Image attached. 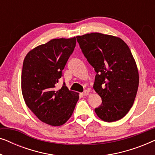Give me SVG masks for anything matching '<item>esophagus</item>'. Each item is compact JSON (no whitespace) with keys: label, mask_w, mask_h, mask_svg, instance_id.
<instances>
[{"label":"esophagus","mask_w":155,"mask_h":155,"mask_svg":"<svg viewBox=\"0 0 155 155\" xmlns=\"http://www.w3.org/2000/svg\"><path fill=\"white\" fill-rule=\"evenodd\" d=\"M89 94H90V91H89V90H85L83 93H82V95L85 97V96H87V95H89Z\"/></svg>","instance_id":"34e87169"}]
</instances>
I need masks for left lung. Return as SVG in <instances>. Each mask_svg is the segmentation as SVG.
<instances>
[{"label":"left lung","instance_id":"left-lung-1","mask_svg":"<svg viewBox=\"0 0 155 155\" xmlns=\"http://www.w3.org/2000/svg\"><path fill=\"white\" fill-rule=\"evenodd\" d=\"M76 38L97 73L93 88L102 103L95 113L106 122L121 119L133 107L139 84L138 70L128 46L119 37L98 32Z\"/></svg>","mask_w":155,"mask_h":155}]
</instances>
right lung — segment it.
I'll return each instance as SVG.
<instances>
[{
    "instance_id": "right-lung-1",
    "label": "right lung",
    "mask_w": 155,
    "mask_h": 155,
    "mask_svg": "<svg viewBox=\"0 0 155 155\" xmlns=\"http://www.w3.org/2000/svg\"><path fill=\"white\" fill-rule=\"evenodd\" d=\"M76 38L50 40L29 51L23 61L21 87L25 104L42 122L60 126L71 117L79 93L56 87Z\"/></svg>"
}]
</instances>
